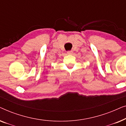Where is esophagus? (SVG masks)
<instances>
[{"label":"esophagus","instance_id":"esophagus-1","mask_svg":"<svg viewBox=\"0 0 126 126\" xmlns=\"http://www.w3.org/2000/svg\"><path fill=\"white\" fill-rule=\"evenodd\" d=\"M67 53H68V54H72V53H73V51H67Z\"/></svg>","mask_w":126,"mask_h":126}]
</instances>
